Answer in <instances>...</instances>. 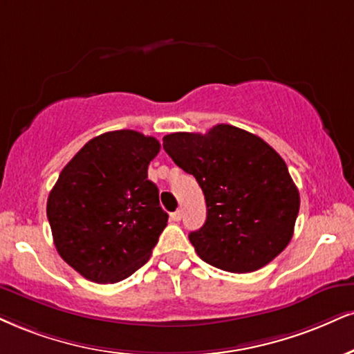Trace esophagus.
<instances>
[{"instance_id":"1","label":"esophagus","mask_w":354,"mask_h":354,"mask_svg":"<svg viewBox=\"0 0 354 354\" xmlns=\"http://www.w3.org/2000/svg\"><path fill=\"white\" fill-rule=\"evenodd\" d=\"M169 218H171V221H174V223H178V221H181V218H183V212L180 209H176L169 214Z\"/></svg>"}]
</instances>
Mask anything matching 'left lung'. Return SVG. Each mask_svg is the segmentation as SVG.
Segmentation results:
<instances>
[{
	"label": "left lung",
	"instance_id": "1",
	"mask_svg": "<svg viewBox=\"0 0 354 354\" xmlns=\"http://www.w3.org/2000/svg\"><path fill=\"white\" fill-rule=\"evenodd\" d=\"M165 151L193 174L206 199L201 229L189 234L196 254L221 270L245 274L267 266L288 245L300 194L282 156L237 127L163 138Z\"/></svg>",
	"mask_w": 354,
	"mask_h": 354
}]
</instances>
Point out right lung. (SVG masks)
Instances as JSON below:
<instances>
[{
	"label": "right lung",
	"mask_w": 354,
	"mask_h": 354,
	"mask_svg": "<svg viewBox=\"0 0 354 354\" xmlns=\"http://www.w3.org/2000/svg\"><path fill=\"white\" fill-rule=\"evenodd\" d=\"M160 142L115 130L87 142L64 166L48 198L57 252L97 283H117L145 266L168 223L148 165Z\"/></svg>",
	"instance_id": "obj_1"
}]
</instances>
